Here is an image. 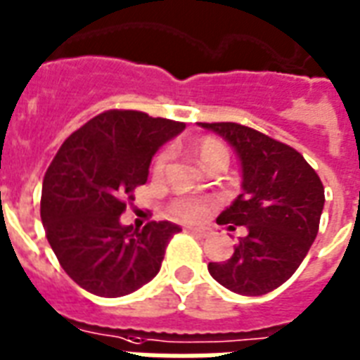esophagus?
<instances>
[{"instance_id":"34e87169","label":"esophagus","mask_w":360,"mask_h":360,"mask_svg":"<svg viewBox=\"0 0 360 360\" xmlns=\"http://www.w3.org/2000/svg\"><path fill=\"white\" fill-rule=\"evenodd\" d=\"M192 232V234H196V236H200V238H205V236L210 234V232H207V230L205 229H202V226H191V229H188Z\"/></svg>"}]
</instances>
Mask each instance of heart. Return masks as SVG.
Masks as SVG:
<instances>
[{
	"label": "heart",
	"instance_id": "1",
	"mask_svg": "<svg viewBox=\"0 0 360 360\" xmlns=\"http://www.w3.org/2000/svg\"><path fill=\"white\" fill-rule=\"evenodd\" d=\"M196 156L200 158L202 164H210L211 160H215V158H226L229 160V150L224 147L219 139L215 137H202L196 147ZM169 160V153L168 150H160L158 155H156L155 162H153V172L155 175H162L164 174V169L168 166ZM210 211V204H207V200L202 198H191V196H183V198H175L169 202L168 205V213L174 219H179V221H198L202 217L205 215Z\"/></svg>",
	"mask_w": 360,
	"mask_h": 360
}]
</instances>
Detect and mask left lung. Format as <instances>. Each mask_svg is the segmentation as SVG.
Instances as JSON below:
<instances>
[{"mask_svg": "<svg viewBox=\"0 0 360 360\" xmlns=\"http://www.w3.org/2000/svg\"><path fill=\"white\" fill-rule=\"evenodd\" d=\"M198 124L223 136L241 164L243 192L217 221L247 229L234 255L207 270L232 292L268 295L295 274L319 232L323 183L298 150L262 131L238 122Z\"/></svg>", "mask_w": 360, "mask_h": 360, "instance_id": "1", "label": "left lung"}]
</instances>
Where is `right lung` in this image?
I'll list each match as a JSON object with an SVG mask.
<instances>
[{
    "instance_id": "1",
    "label": "right lung",
    "mask_w": 360,
    "mask_h": 360,
    "mask_svg": "<svg viewBox=\"0 0 360 360\" xmlns=\"http://www.w3.org/2000/svg\"><path fill=\"white\" fill-rule=\"evenodd\" d=\"M185 122L111 109L73 131L43 179L41 221L60 266L79 287L117 298L149 283L179 226L120 224L134 188L147 183L153 156Z\"/></svg>"
}]
</instances>
